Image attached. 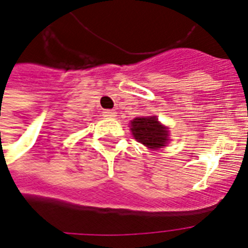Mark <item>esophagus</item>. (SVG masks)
I'll use <instances>...</instances> for the list:
<instances>
[{
    "instance_id": "34e87169",
    "label": "esophagus",
    "mask_w": 248,
    "mask_h": 248,
    "mask_svg": "<svg viewBox=\"0 0 248 248\" xmlns=\"http://www.w3.org/2000/svg\"><path fill=\"white\" fill-rule=\"evenodd\" d=\"M103 116H104L105 118H116L117 113L114 112V110H104V112H103Z\"/></svg>"
}]
</instances>
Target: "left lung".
<instances>
[{"mask_svg":"<svg viewBox=\"0 0 248 248\" xmlns=\"http://www.w3.org/2000/svg\"><path fill=\"white\" fill-rule=\"evenodd\" d=\"M132 135L149 149L166 147L169 141V127L163 126L155 116L136 117L130 122Z\"/></svg>","mask_w":248,"mask_h":248,"instance_id":"left-lung-1","label":"left lung"}]
</instances>
